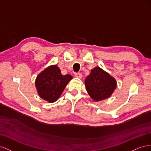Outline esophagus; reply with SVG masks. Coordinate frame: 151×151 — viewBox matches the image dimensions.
Wrapping results in <instances>:
<instances>
[{
	"instance_id": "34e87169",
	"label": "esophagus",
	"mask_w": 151,
	"mask_h": 151,
	"mask_svg": "<svg viewBox=\"0 0 151 151\" xmlns=\"http://www.w3.org/2000/svg\"><path fill=\"white\" fill-rule=\"evenodd\" d=\"M74 76L76 77H77V78H79L81 79L82 77V74H81L80 72H77V73H75L74 74Z\"/></svg>"
}]
</instances>
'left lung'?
Returning <instances> with one entry per match:
<instances>
[{"instance_id":"obj_1","label":"left lung","mask_w":151,"mask_h":151,"mask_svg":"<svg viewBox=\"0 0 151 151\" xmlns=\"http://www.w3.org/2000/svg\"><path fill=\"white\" fill-rule=\"evenodd\" d=\"M85 86L90 97L98 101L111 96L116 88V82L108 73L96 67L86 78Z\"/></svg>"}]
</instances>
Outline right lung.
I'll use <instances>...</instances> for the list:
<instances>
[{
    "instance_id": "right-lung-1",
    "label": "right lung",
    "mask_w": 151,
    "mask_h": 151,
    "mask_svg": "<svg viewBox=\"0 0 151 151\" xmlns=\"http://www.w3.org/2000/svg\"><path fill=\"white\" fill-rule=\"evenodd\" d=\"M72 79L69 74L63 76L56 65L49 66L37 76L35 86L42 99L49 103L56 101L68 83Z\"/></svg>"
}]
</instances>
